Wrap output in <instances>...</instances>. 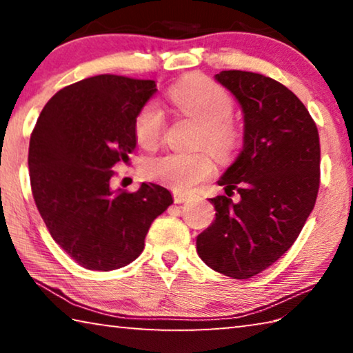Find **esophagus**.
<instances>
[{
  "mask_svg": "<svg viewBox=\"0 0 353 353\" xmlns=\"http://www.w3.org/2000/svg\"><path fill=\"white\" fill-rule=\"evenodd\" d=\"M172 198H174V202H176V204H183V202L190 201L191 196H188V194H183V193H174V194H172Z\"/></svg>",
  "mask_w": 353,
  "mask_h": 353,
  "instance_id": "obj_1",
  "label": "esophagus"
}]
</instances>
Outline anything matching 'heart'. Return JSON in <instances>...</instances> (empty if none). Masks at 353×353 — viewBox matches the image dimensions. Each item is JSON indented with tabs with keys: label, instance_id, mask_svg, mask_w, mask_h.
Listing matches in <instances>:
<instances>
[{
	"label": "heart",
	"instance_id": "heart-1",
	"mask_svg": "<svg viewBox=\"0 0 353 353\" xmlns=\"http://www.w3.org/2000/svg\"><path fill=\"white\" fill-rule=\"evenodd\" d=\"M170 103L185 117L201 124L199 146L212 149L221 160L230 159L240 148L243 132L232 117L235 99L221 83L205 76H188L168 90ZM166 118L160 105L149 101L140 107L134 119V134L143 148L152 149L162 141ZM214 162L208 151L194 154L170 152L149 159L145 172L149 179L170 187L177 193L193 190L212 174Z\"/></svg>",
	"mask_w": 353,
	"mask_h": 353
}]
</instances>
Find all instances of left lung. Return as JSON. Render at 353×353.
I'll use <instances>...</instances> for the list:
<instances>
[{"mask_svg": "<svg viewBox=\"0 0 353 353\" xmlns=\"http://www.w3.org/2000/svg\"><path fill=\"white\" fill-rule=\"evenodd\" d=\"M216 81L241 104L244 145L218 181L225 196L210 199L216 218L196 248L212 270L241 280L270 268L297 240L318 198L321 145L307 107L283 83L240 70L221 71Z\"/></svg>", "mask_w": 353, "mask_h": 353, "instance_id": "8db88e82", "label": "left lung"}]
</instances>
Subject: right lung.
Listing matches in <instances>:
<instances>
[{
  "instance_id": "add662e5",
  "label": "right lung",
  "mask_w": 353,
  "mask_h": 353,
  "mask_svg": "<svg viewBox=\"0 0 353 353\" xmlns=\"http://www.w3.org/2000/svg\"><path fill=\"white\" fill-rule=\"evenodd\" d=\"M155 92L149 79L87 77L59 90L35 123L28 155L35 205L52 240L87 270L134 261L152 221L172 204L151 182L110 188L115 165L135 149L137 112Z\"/></svg>"
}]
</instances>
